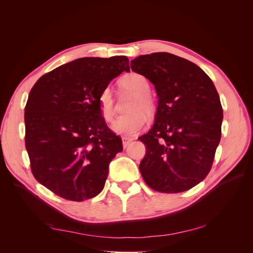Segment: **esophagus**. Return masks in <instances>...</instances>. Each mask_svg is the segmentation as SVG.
Returning a JSON list of instances; mask_svg holds the SVG:
<instances>
[{
    "mask_svg": "<svg viewBox=\"0 0 253 253\" xmlns=\"http://www.w3.org/2000/svg\"><path fill=\"white\" fill-rule=\"evenodd\" d=\"M133 141V138H127V137H122V145H124V148L126 149L127 145Z\"/></svg>",
    "mask_w": 253,
    "mask_h": 253,
    "instance_id": "34e87169",
    "label": "esophagus"
}]
</instances>
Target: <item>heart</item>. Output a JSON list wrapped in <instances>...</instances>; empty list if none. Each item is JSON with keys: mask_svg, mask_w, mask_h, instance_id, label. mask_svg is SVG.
Returning <instances> with one entry per match:
<instances>
[{"mask_svg": "<svg viewBox=\"0 0 253 253\" xmlns=\"http://www.w3.org/2000/svg\"><path fill=\"white\" fill-rule=\"evenodd\" d=\"M120 90H131L135 93L129 102L127 111L129 113L121 115L114 122L113 131L121 136L132 137L138 133L147 124V115L152 116L156 111V103L149 93L150 84L144 76L138 73H129L118 80ZM99 113L102 119L110 124L115 116V100L112 90L103 88L97 99Z\"/></svg>", "mask_w": 253, "mask_h": 253, "instance_id": "obj_1", "label": "heart"}]
</instances>
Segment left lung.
Masks as SVG:
<instances>
[{"label": "left lung", "mask_w": 253, "mask_h": 253, "mask_svg": "<svg viewBox=\"0 0 253 253\" xmlns=\"http://www.w3.org/2000/svg\"><path fill=\"white\" fill-rule=\"evenodd\" d=\"M131 68L154 84L158 96L155 124L138 138L145 145L143 180L163 193L195 187L209 174L221 136L223 109L212 80L169 52L137 57Z\"/></svg>", "instance_id": "obj_1"}]
</instances>
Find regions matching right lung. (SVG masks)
Listing matches in <instances>:
<instances>
[{
    "label": "right lung",
    "mask_w": 253,
    "mask_h": 253,
    "mask_svg": "<svg viewBox=\"0 0 253 253\" xmlns=\"http://www.w3.org/2000/svg\"><path fill=\"white\" fill-rule=\"evenodd\" d=\"M126 56L80 58L43 75L25 106V147L35 178L67 201L101 192L122 141L99 113L100 91L122 72Z\"/></svg>",
    "instance_id": "add662e5"
}]
</instances>
